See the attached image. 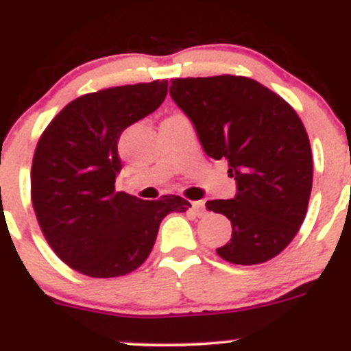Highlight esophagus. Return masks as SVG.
Instances as JSON below:
<instances>
[{
	"instance_id": "1",
	"label": "esophagus",
	"mask_w": 351,
	"mask_h": 351,
	"mask_svg": "<svg viewBox=\"0 0 351 351\" xmlns=\"http://www.w3.org/2000/svg\"><path fill=\"white\" fill-rule=\"evenodd\" d=\"M191 208H192V211H194L197 216H202L206 213V206H204V202H202V201L191 202Z\"/></svg>"
}]
</instances>
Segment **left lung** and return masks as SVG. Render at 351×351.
<instances>
[{"mask_svg":"<svg viewBox=\"0 0 351 351\" xmlns=\"http://www.w3.org/2000/svg\"><path fill=\"white\" fill-rule=\"evenodd\" d=\"M169 95L194 123L204 152L227 159L237 182L234 199L206 202L232 223L218 256L235 265L275 258L300 230L312 192V149L296 110L258 81L230 74L176 77Z\"/></svg>","mask_w":351,"mask_h":351,"instance_id":"left-lung-1","label":"left lung"}]
</instances>
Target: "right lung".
Segmentation results:
<instances>
[{
  "mask_svg": "<svg viewBox=\"0 0 351 351\" xmlns=\"http://www.w3.org/2000/svg\"><path fill=\"white\" fill-rule=\"evenodd\" d=\"M166 81L126 84L72 100L39 136L31 199L53 253L80 274L121 277L149 258L166 215L191 202L180 195L142 201L116 191L119 136L162 104Z\"/></svg>",
  "mask_w": 351,
  "mask_h": 351,
  "instance_id": "add662e5",
  "label": "right lung"
}]
</instances>
